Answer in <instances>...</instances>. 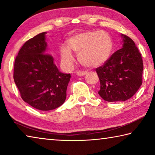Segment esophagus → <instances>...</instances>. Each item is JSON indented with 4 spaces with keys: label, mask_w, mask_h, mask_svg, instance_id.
Wrapping results in <instances>:
<instances>
[{
    "label": "esophagus",
    "mask_w": 155,
    "mask_h": 155,
    "mask_svg": "<svg viewBox=\"0 0 155 155\" xmlns=\"http://www.w3.org/2000/svg\"><path fill=\"white\" fill-rule=\"evenodd\" d=\"M87 74V72H77L76 74L79 76V77H81V76H84Z\"/></svg>",
    "instance_id": "esophagus-1"
}]
</instances>
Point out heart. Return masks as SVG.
Returning a JSON list of instances; mask_svg holds the SVG:
<instances>
[{"label":"heart","instance_id":"heart-1","mask_svg":"<svg viewBox=\"0 0 155 155\" xmlns=\"http://www.w3.org/2000/svg\"><path fill=\"white\" fill-rule=\"evenodd\" d=\"M67 44L68 46L60 47L61 61L66 69H70L74 62L71 50L78 54L81 64L94 68L104 64L109 58L113 49L111 36L103 31L76 34L68 39Z\"/></svg>","mask_w":155,"mask_h":155}]
</instances>
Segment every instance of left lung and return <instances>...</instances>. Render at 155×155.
I'll use <instances>...</instances> for the list:
<instances>
[{
  "instance_id": "left-lung-1",
  "label": "left lung",
  "mask_w": 155,
  "mask_h": 155,
  "mask_svg": "<svg viewBox=\"0 0 155 155\" xmlns=\"http://www.w3.org/2000/svg\"><path fill=\"white\" fill-rule=\"evenodd\" d=\"M122 48L115 52L103 66L96 68L101 89L98 94L108 102L125 101L142 84L143 61L135 44L121 34Z\"/></svg>"
}]
</instances>
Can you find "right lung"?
<instances>
[{"label": "right lung", "instance_id": "obj_1", "mask_svg": "<svg viewBox=\"0 0 155 155\" xmlns=\"http://www.w3.org/2000/svg\"><path fill=\"white\" fill-rule=\"evenodd\" d=\"M46 32L26 41L15 59L14 79L23 101L41 111L62 105L71 76L59 71L46 54Z\"/></svg>", "mask_w": 155, "mask_h": 155}]
</instances>
